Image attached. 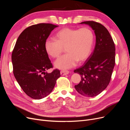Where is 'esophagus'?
<instances>
[{
    "mask_svg": "<svg viewBox=\"0 0 130 130\" xmlns=\"http://www.w3.org/2000/svg\"><path fill=\"white\" fill-rule=\"evenodd\" d=\"M69 72L68 71V70H61L60 72V74L62 76H64V75H67L69 74Z\"/></svg>",
    "mask_w": 130,
    "mask_h": 130,
    "instance_id": "34e87169",
    "label": "esophagus"
}]
</instances>
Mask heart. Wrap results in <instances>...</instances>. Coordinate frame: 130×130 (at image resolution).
Instances as JSON below:
<instances>
[{
	"label": "heart",
	"instance_id": "b5f03b06",
	"mask_svg": "<svg viewBox=\"0 0 130 130\" xmlns=\"http://www.w3.org/2000/svg\"><path fill=\"white\" fill-rule=\"evenodd\" d=\"M48 38L44 43L46 54L54 58H57L65 49L67 53L55 62V66L61 69L71 68L78 62L85 61L90 55L94 42V34L88 27L80 29L66 27Z\"/></svg>",
	"mask_w": 130,
	"mask_h": 130
}]
</instances>
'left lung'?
<instances>
[{"instance_id": "8db88e82", "label": "left lung", "mask_w": 130, "mask_h": 130, "mask_svg": "<svg viewBox=\"0 0 130 130\" xmlns=\"http://www.w3.org/2000/svg\"><path fill=\"white\" fill-rule=\"evenodd\" d=\"M81 24H88L94 30L96 43L85 64L74 70V73L81 76V81L75 88L82 95L93 97L105 89L111 81L115 66L116 48L108 31L100 23L86 21Z\"/></svg>"}]
</instances>
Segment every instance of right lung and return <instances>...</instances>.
Listing matches in <instances>:
<instances>
[{"label":"right lung","mask_w":130,"mask_h":130,"mask_svg":"<svg viewBox=\"0 0 130 130\" xmlns=\"http://www.w3.org/2000/svg\"><path fill=\"white\" fill-rule=\"evenodd\" d=\"M57 25L40 23L27 27L19 35L12 53L14 76L26 95L34 99H41L52 92L57 78L61 76L53 68L44 49L46 39Z\"/></svg>","instance_id":"right-lung-1"}]
</instances>
